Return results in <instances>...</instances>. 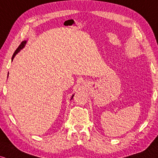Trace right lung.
Segmentation results:
<instances>
[{"instance_id":"right-lung-1","label":"right lung","mask_w":158,"mask_h":158,"mask_svg":"<svg viewBox=\"0 0 158 158\" xmlns=\"http://www.w3.org/2000/svg\"><path fill=\"white\" fill-rule=\"evenodd\" d=\"M26 44H27V41H22V43H21V44L19 45V48H17V50H15V52H14V54H13V56H12V60H13V59L14 58H15V56L17 55L18 53H19V52L21 51V50H22V49L24 48L25 47V45H26ZM9 74V73H8ZM73 96H74V94L73 96H72V97H71V99H73Z\"/></svg>"}]
</instances>
